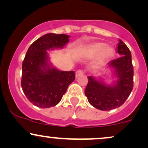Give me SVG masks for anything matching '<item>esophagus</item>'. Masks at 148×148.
<instances>
[{"mask_svg":"<svg viewBox=\"0 0 148 148\" xmlns=\"http://www.w3.org/2000/svg\"><path fill=\"white\" fill-rule=\"evenodd\" d=\"M83 73H84V72H83V70H81V69H79V70L76 71V77L77 78V77H79V76H80L83 75Z\"/></svg>","mask_w":148,"mask_h":148,"instance_id":"esophagus-1","label":"esophagus"}]
</instances>
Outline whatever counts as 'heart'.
Wrapping results in <instances>:
<instances>
[{
  "label": "heart",
  "mask_w": 148,
  "mask_h": 148,
  "mask_svg": "<svg viewBox=\"0 0 148 148\" xmlns=\"http://www.w3.org/2000/svg\"><path fill=\"white\" fill-rule=\"evenodd\" d=\"M88 53L90 56H94L98 54L97 63H101L103 60L108 59L112 56L114 49L110 46H106L104 42H98L89 47Z\"/></svg>",
  "instance_id": "b5f03b06"
}]
</instances>
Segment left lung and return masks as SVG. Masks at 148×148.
Instances as JSON below:
<instances>
[{
	"mask_svg": "<svg viewBox=\"0 0 148 148\" xmlns=\"http://www.w3.org/2000/svg\"><path fill=\"white\" fill-rule=\"evenodd\" d=\"M117 52L121 56L110 63V66L115 69L116 75L119 79L115 84L108 86L93 76L88 78L85 96L92 106L103 111L121 106L129 97L134 85V68L131 52L121 40H119Z\"/></svg>",
	"mask_w": 148,
	"mask_h": 148,
	"instance_id": "1",
	"label": "left lung"
}]
</instances>
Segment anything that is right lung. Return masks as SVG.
<instances>
[{"label":"right lung","instance_id":"1","mask_svg":"<svg viewBox=\"0 0 148 148\" xmlns=\"http://www.w3.org/2000/svg\"><path fill=\"white\" fill-rule=\"evenodd\" d=\"M68 42L66 34H47L35 40L27 51L22 65L21 87L35 106L49 108L56 106L75 80L74 71L60 72L47 63L48 49L62 48Z\"/></svg>","mask_w":148,"mask_h":148}]
</instances>
